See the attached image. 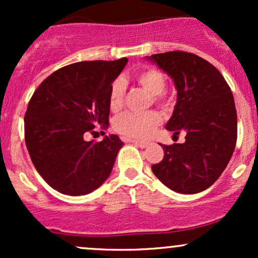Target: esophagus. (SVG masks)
<instances>
[{
	"label": "esophagus",
	"mask_w": 258,
	"mask_h": 258,
	"mask_svg": "<svg viewBox=\"0 0 258 258\" xmlns=\"http://www.w3.org/2000/svg\"><path fill=\"white\" fill-rule=\"evenodd\" d=\"M126 142H128V143H133L135 146H137L139 148H146L148 146L147 142H141V141H133V139H126Z\"/></svg>",
	"instance_id": "1"
}]
</instances>
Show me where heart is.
Returning <instances> with one entry per match:
<instances>
[{
  "label": "heart",
  "instance_id": "obj_1",
  "mask_svg": "<svg viewBox=\"0 0 258 258\" xmlns=\"http://www.w3.org/2000/svg\"><path fill=\"white\" fill-rule=\"evenodd\" d=\"M136 82L154 96V100L160 105L165 104V87L166 78L155 68H143L135 74ZM126 86L122 79H116L109 87L108 103L111 111L122 108L125 102ZM160 123L161 116L155 111L146 114L125 112L114 121V130L121 136L131 139H147L153 135Z\"/></svg>",
  "mask_w": 258,
  "mask_h": 258
}]
</instances>
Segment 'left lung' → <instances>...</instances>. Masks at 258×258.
<instances>
[{"instance_id":"obj_1","label":"left lung","mask_w":258,"mask_h":258,"mask_svg":"<svg viewBox=\"0 0 258 258\" xmlns=\"http://www.w3.org/2000/svg\"><path fill=\"white\" fill-rule=\"evenodd\" d=\"M148 59L167 73L177 88L166 128L173 137L186 133L184 143L160 144L164 159L152 170L177 193H200L218 179L235 149L238 125L232 91L214 65L193 53L172 51Z\"/></svg>"}]
</instances>
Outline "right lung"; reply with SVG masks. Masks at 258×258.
<instances>
[{
    "label": "right lung",
    "mask_w": 258,
    "mask_h": 258,
    "mask_svg": "<svg viewBox=\"0 0 258 258\" xmlns=\"http://www.w3.org/2000/svg\"><path fill=\"white\" fill-rule=\"evenodd\" d=\"M126 64L121 58L67 65L32 94L24 117L25 144L37 172L59 193L88 194L111 173L121 139L84 138L96 127H108L109 87Z\"/></svg>",
    "instance_id": "1"
}]
</instances>
